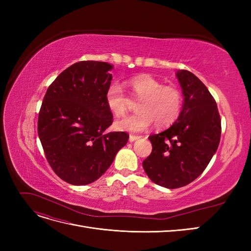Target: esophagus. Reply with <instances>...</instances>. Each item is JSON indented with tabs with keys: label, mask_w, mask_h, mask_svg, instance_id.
Here are the masks:
<instances>
[{
	"label": "esophagus",
	"mask_w": 251,
	"mask_h": 251,
	"mask_svg": "<svg viewBox=\"0 0 251 251\" xmlns=\"http://www.w3.org/2000/svg\"><path fill=\"white\" fill-rule=\"evenodd\" d=\"M130 142H134V141H136V140H138V139H140V136H135V135H130Z\"/></svg>",
	"instance_id": "obj_1"
}]
</instances>
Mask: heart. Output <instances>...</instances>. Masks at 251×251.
Returning a JSON list of instances; mask_svg holds the SVG:
<instances>
[{
    "label": "heart",
    "mask_w": 251,
    "mask_h": 251,
    "mask_svg": "<svg viewBox=\"0 0 251 251\" xmlns=\"http://www.w3.org/2000/svg\"><path fill=\"white\" fill-rule=\"evenodd\" d=\"M132 96L139 100L131 116L115 123L117 130L141 133L155 123L158 127L172 125L179 116L182 108L180 91L171 86H163L150 74H141L126 81ZM105 103L116 116H123L130 107V100L119 83H112L105 92Z\"/></svg>",
    "instance_id": "heart-1"
}]
</instances>
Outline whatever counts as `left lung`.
<instances>
[{
    "label": "left lung",
    "instance_id": "left-lung-1",
    "mask_svg": "<svg viewBox=\"0 0 251 251\" xmlns=\"http://www.w3.org/2000/svg\"><path fill=\"white\" fill-rule=\"evenodd\" d=\"M176 76L183 94L177 120L159 134L151 135V155L142 162L154 183L178 188L191 183L206 169L221 137L217 103L204 83L186 70Z\"/></svg>",
    "mask_w": 251,
    "mask_h": 251
}]
</instances>
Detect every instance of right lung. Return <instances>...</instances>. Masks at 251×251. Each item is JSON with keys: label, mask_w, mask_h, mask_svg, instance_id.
Here are the masks:
<instances>
[{"label": "right lung", "mask_w": 251, "mask_h": 251, "mask_svg": "<svg viewBox=\"0 0 251 251\" xmlns=\"http://www.w3.org/2000/svg\"><path fill=\"white\" fill-rule=\"evenodd\" d=\"M113 68L95 60L73 64L44 97L37 133L52 170L67 183H92L128 140L125 132H105L113 123L105 103Z\"/></svg>", "instance_id": "obj_1"}]
</instances>
